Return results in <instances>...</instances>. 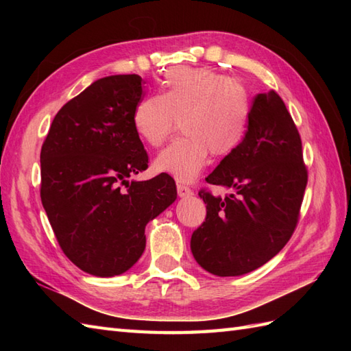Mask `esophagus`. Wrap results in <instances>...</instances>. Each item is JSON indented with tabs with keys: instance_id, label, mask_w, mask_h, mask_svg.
<instances>
[{
	"instance_id": "34e87169",
	"label": "esophagus",
	"mask_w": 351,
	"mask_h": 351,
	"mask_svg": "<svg viewBox=\"0 0 351 351\" xmlns=\"http://www.w3.org/2000/svg\"><path fill=\"white\" fill-rule=\"evenodd\" d=\"M176 190H178V196H180V197H190V196H193L191 189H189L187 185H184V184H178L176 185Z\"/></svg>"
}]
</instances>
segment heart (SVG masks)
Instances as JSON below:
<instances>
[{
  "instance_id": "obj_1",
  "label": "heart",
  "mask_w": 351,
  "mask_h": 351,
  "mask_svg": "<svg viewBox=\"0 0 351 351\" xmlns=\"http://www.w3.org/2000/svg\"><path fill=\"white\" fill-rule=\"evenodd\" d=\"M161 95L147 96L134 110L132 126L146 145L166 141L181 121L185 136L161 151L154 170L181 182L196 180L214 156L237 151L247 132L250 98L240 81L208 68L169 69Z\"/></svg>"
}]
</instances>
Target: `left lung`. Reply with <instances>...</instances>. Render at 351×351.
Listing matches in <instances>:
<instances>
[{"instance_id":"obj_1","label":"left lung","mask_w":351,"mask_h":351,"mask_svg":"<svg viewBox=\"0 0 351 351\" xmlns=\"http://www.w3.org/2000/svg\"><path fill=\"white\" fill-rule=\"evenodd\" d=\"M206 182L232 193L199 191L206 219L190 241L197 264L225 278L250 273L278 255L299 221L308 170L300 134L274 90L255 96L243 143Z\"/></svg>"}]
</instances>
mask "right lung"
<instances>
[{
  "label": "right lung",
  "instance_id": "right-lung-1",
  "mask_svg": "<svg viewBox=\"0 0 351 351\" xmlns=\"http://www.w3.org/2000/svg\"><path fill=\"white\" fill-rule=\"evenodd\" d=\"M143 80L95 81L56 114L40 151V199L63 253L81 270L111 278L137 263L145 228L175 202L170 176L130 181L147 169L132 126Z\"/></svg>",
  "mask_w": 351,
  "mask_h": 351
}]
</instances>
